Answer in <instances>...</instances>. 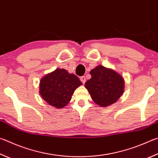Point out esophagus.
Wrapping results in <instances>:
<instances>
[{
  "mask_svg": "<svg viewBox=\"0 0 158 158\" xmlns=\"http://www.w3.org/2000/svg\"><path fill=\"white\" fill-rule=\"evenodd\" d=\"M80 80H81V81L83 83V84H85V81H86V79H85V77L84 76H82L80 77Z\"/></svg>",
  "mask_w": 158,
  "mask_h": 158,
  "instance_id": "esophagus-1",
  "label": "esophagus"
}]
</instances>
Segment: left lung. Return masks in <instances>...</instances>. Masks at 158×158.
I'll return each mask as SVG.
<instances>
[{
  "label": "left lung",
  "mask_w": 158,
  "mask_h": 158,
  "mask_svg": "<svg viewBox=\"0 0 158 158\" xmlns=\"http://www.w3.org/2000/svg\"><path fill=\"white\" fill-rule=\"evenodd\" d=\"M91 78L85 83L93 102L101 107L115 103L124 90V79L113 70L98 65L90 72Z\"/></svg>",
  "instance_id": "1"
}]
</instances>
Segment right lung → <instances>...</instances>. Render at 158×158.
Returning <instances> with one entry per match:
<instances>
[{"instance_id":"1","label":"right lung","mask_w":158,"mask_h":158,"mask_svg":"<svg viewBox=\"0 0 158 158\" xmlns=\"http://www.w3.org/2000/svg\"><path fill=\"white\" fill-rule=\"evenodd\" d=\"M81 84L75 74L57 68L41 79L39 93L49 105L62 108L69 103L74 91Z\"/></svg>"}]
</instances>
